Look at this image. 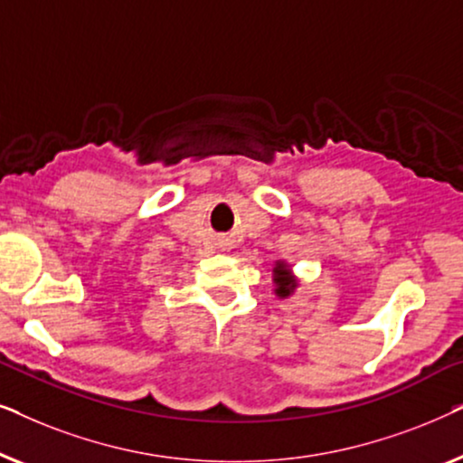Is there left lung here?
<instances>
[{
    "mask_svg": "<svg viewBox=\"0 0 463 463\" xmlns=\"http://www.w3.org/2000/svg\"><path fill=\"white\" fill-rule=\"evenodd\" d=\"M271 282H274V295L278 299H288L299 288V278L295 276L293 265L284 261V259H278L274 268H271Z\"/></svg>",
    "mask_w": 463,
    "mask_h": 463,
    "instance_id": "8db88e82",
    "label": "left lung"
}]
</instances>
